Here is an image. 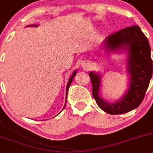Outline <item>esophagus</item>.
Returning <instances> with one entry per match:
<instances>
[{"label": "esophagus", "mask_w": 153, "mask_h": 153, "mask_svg": "<svg viewBox=\"0 0 153 153\" xmlns=\"http://www.w3.org/2000/svg\"><path fill=\"white\" fill-rule=\"evenodd\" d=\"M82 67H83V68H85V69H88L90 67L89 62H87V61L84 62L82 64Z\"/></svg>", "instance_id": "obj_1"}]
</instances>
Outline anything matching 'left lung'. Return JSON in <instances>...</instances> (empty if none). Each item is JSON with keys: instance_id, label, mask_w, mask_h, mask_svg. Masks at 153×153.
Wrapping results in <instances>:
<instances>
[{"instance_id": "left-lung-1", "label": "left lung", "mask_w": 153, "mask_h": 153, "mask_svg": "<svg viewBox=\"0 0 153 153\" xmlns=\"http://www.w3.org/2000/svg\"><path fill=\"white\" fill-rule=\"evenodd\" d=\"M102 47L106 53L126 51L129 84L126 93L114 102H109L100 95L102 74L90 71L93 96L96 103L105 112L119 114L135 109L142 102L152 76V60L148 39L137 25L126 27L109 35L103 40Z\"/></svg>"}]
</instances>
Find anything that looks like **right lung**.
<instances>
[{"label":"right lung","instance_id":"obj_1","mask_svg":"<svg viewBox=\"0 0 153 153\" xmlns=\"http://www.w3.org/2000/svg\"><path fill=\"white\" fill-rule=\"evenodd\" d=\"M27 27H38V25H27ZM76 70L75 69L73 73H72L71 76V78L69 79V80H68V84H67V86H66V90H65V105H64V107H63V110L64 109V108H65V104H66V102H67L66 99H67V96H68V89H69V87H70L72 81H73V79L74 78V76H76ZM63 110H62V111H63ZM61 111H60V112H61Z\"/></svg>","mask_w":153,"mask_h":153}]
</instances>
